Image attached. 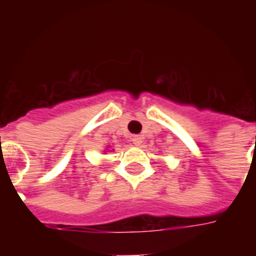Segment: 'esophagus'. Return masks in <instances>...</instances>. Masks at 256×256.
I'll return each mask as SVG.
<instances>
[{"label": "esophagus", "instance_id": "esophagus-1", "mask_svg": "<svg viewBox=\"0 0 256 256\" xmlns=\"http://www.w3.org/2000/svg\"><path fill=\"white\" fill-rule=\"evenodd\" d=\"M142 142H144V138H142L140 136H132V144H134V146H136V148H140V144H142Z\"/></svg>", "mask_w": 256, "mask_h": 256}]
</instances>
